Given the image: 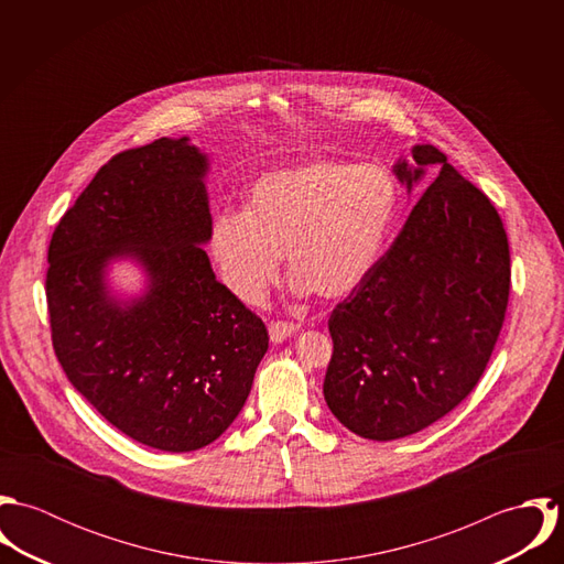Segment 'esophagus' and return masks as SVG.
I'll use <instances>...</instances> for the list:
<instances>
[{
  "mask_svg": "<svg viewBox=\"0 0 564 564\" xmlns=\"http://www.w3.org/2000/svg\"><path fill=\"white\" fill-rule=\"evenodd\" d=\"M295 334H297V325H295V323H269V338H271V343H275V345L284 343L286 338H291V336H295Z\"/></svg>",
  "mask_w": 564,
  "mask_h": 564,
  "instance_id": "esophagus-1",
  "label": "esophagus"
}]
</instances>
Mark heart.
<instances>
[{"label": "heart", "instance_id": "heart-1", "mask_svg": "<svg viewBox=\"0 0 564 564\" xmlns=\"http://www.w3.org/2000/svg\"><path fill=\"white\" fill-rule=\"evenodd\" d=\"M400 206L382 164L311 161L260 175L247 210H224L210 228V256L224 286L256 306L286 253L297 295L343 300L382 258Z\"/></svg>", "mask_w": 564, "mask_h": 564}]
</instances>
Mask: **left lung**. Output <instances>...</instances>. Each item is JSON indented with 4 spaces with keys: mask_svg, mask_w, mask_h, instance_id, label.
<instances>
[{
    "mask_svg": "<svg viewBox=\"0 0 564 564\" xmlns=\"http://www.w3.org/2000/svg\"><path fill=\"white\" fill-rule=\"evenodd\" d=\"M430 166L438 177L400 237L327 323L323 398L369 441L410 436L463 402L506 315L510 251L495 206L432 145L393 164L408 197Z\"/></svg>",
    "mask_w": 564,
    "mask_h": 564,
    "instance_id": "8db88e82",
    "label": "left lung"
}]
</instances>
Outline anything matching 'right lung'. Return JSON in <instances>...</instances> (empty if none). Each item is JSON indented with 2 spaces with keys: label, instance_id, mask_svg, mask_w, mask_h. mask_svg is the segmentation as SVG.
<instances>
[{
  "label": "right lung",
  "instance_id": "obj_1",
  "mask_svg": "<svg viewBox=\"0 0 564 564\" xmlns=\"http://www.w3.org/2000/svg\"><path fill=\"white\" fill-rule=\"evenodd\" d=\"M210 156L188 137L104 164L50 242L47 308L69 382L126 436L193 452L239 416L269 349L264 323L210 267ZM142 271L123 294L111 269Z\"/></svg>",
  "mask_w": 564,
  "mask_h": 564
}]
</instances>
